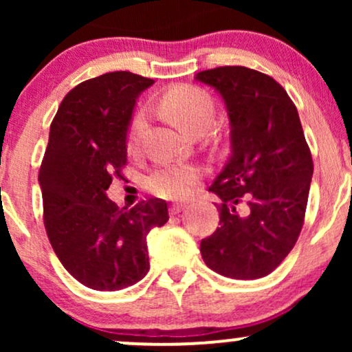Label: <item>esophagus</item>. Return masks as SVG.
<instances>
[{"instance_id": "esophagus-1", "label": "esophagus", "mask_w": 352, "mask_h": 352, "mask_svg": "<svg viewBox=\"0 0 352 352\" xmlns=\"http://www.w3.org/2000/svg\"><path fill=\"white\" fill-rule=\"evenodd\" d=\"M185 208H187V204H173L170 207V213L172 215H177V213H180Z\"/></svg>"}]
</instances>
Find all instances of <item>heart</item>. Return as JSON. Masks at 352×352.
<instances>
[{"label": "heart", "instance_id": "1", "mask_svg": "<svg viewBox=\"0 0 352 352\" xmlns=\"http://www.w3.org/2000/svg\"><path fill=\"white\" fill-rule=\"evenodd\" d=\"M160 106L184 132L190 134L197 127H210L215 109L210 96L199 87H175L160 100ZM147 127V112L139 111L129 127L127 144L135 151ZM200 179V168L190 164H160L148 173L145 185L155 195L164 199H180L192 192Z\"/></svg>", "mask_w": 352, "mask_h": 352}]
</instances>
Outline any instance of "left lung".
Returning <instances> with one entry per match:
<instances>
[{"instance_id":"8db88e82","label":"left lung","mask_w":352,"mask_h":352,"mask_svg":"<svg viewBox=\"0 0 352 352\" xmlns=\"http://www.w3.org/2000/svg\"><path fill=\"white\" fill-rule=\"evenodd\" d=\"M223 99L230 153L208 190L220 197V227L200 243L210 270L233 280L270 274L302 228L313 159L296 106L273 78L243 66L195 74Z\"/></svg>"}]
</instances>
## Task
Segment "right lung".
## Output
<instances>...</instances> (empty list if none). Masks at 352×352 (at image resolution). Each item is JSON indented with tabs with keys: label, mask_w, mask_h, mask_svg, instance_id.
Listing matches in <instances>:
<instances>
[{
	"label": "right lung",
	"mask_w": 352,
	"mask_h": 352,
	"mask_svg": "<svg viewBox=\"0 0 352 352\" xmlns=\"http://www.w3.org/2000/svg\"><path fill=\"white\" fill-rule=\"evenodd\" d=\"M153 79L107 72L66 94L50 129L39 168L44 227L72 276L98 292L135 285L148 272L147 235L168 220L167 201L119 208L107 197L127 164V131L135 99Z\"/></svg>",
	"instance_id": "add662e5"
}]
</instances>
